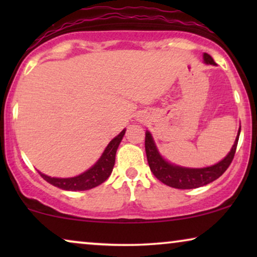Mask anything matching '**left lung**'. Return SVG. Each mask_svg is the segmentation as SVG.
Wrapping results in <instances>:
<instances>
[{
  "label": "left lung",
  "instance_id": "8db88e82",
  "mask_svg": "<svg viewBox=\"0 0 257 257\" xmlns=\"http://www.w3.org/2000/svg\"><path fill=\"white\" fill-rule=\"evenodd\" d=\"M203 59H205L207 64L215 65V62H214V59L210 55L203 54ZM240 132L241 128L238 130V135L233 147H231L230 152L220 163L205 168H185L174 166V165L168 164L167 161H165L163 157L158 152L151 133L146 131L145 151L147 163H149V166L151 171H152V173L154 174V177L163 182V184L178 189L198 188L200 186H205L213 182L214 180H216L217 178H220L227 171V168L229 167V165L234 159L235 152H236Z\"/></svg>",
  "mask_w": 257,
  "mask_h": 257
}]
</instances>
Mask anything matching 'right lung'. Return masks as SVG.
I'll list each match as a JSON object with an SVG mask.
<instances>
[{
    "label": "right lung",
    "mask_w": 257,
    "mask_h": 257,
    "mask_svg": "<svg viewBox=\"0 0 257 257\" xmlns=\"http://www.w3.org/2000/svg\"><path fill=\"white\" fill-rule=\"evenodd\" d=\"M125 135V130L119 133L113 138L105 149L103 156L97 161L96 165L84 172L83 174L75 178H50L48 175L41 173V177L48 181L49 184L56 186V187L65 189V191H86L93 187H97L98 185L103 184L106 179L110 177L112 170H113L114 161H115V152L120 144L122 137Z\"/></svg>",
    "instance_id": "right-lung-1"
}]
</instances>
